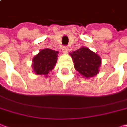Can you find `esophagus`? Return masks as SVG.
Listing matches in <instances>:
<instances>
[{
	"instance_id": "esophagus-1",
	"label": "esophagus",
	"mask_w": 127,
	"mask_h": 127,
	"mask_svg": "<svg viewBox=\"0 0 127 127\" xmlns=\"http://www.w3.org/2000/svg\"><path fill=\"white\" fill-rule=\"evenodd\" d=\"M62 51H63V53H67V51H68V48H67V46H63V47L62 48Z\"/></svg>"
}]
</instances>
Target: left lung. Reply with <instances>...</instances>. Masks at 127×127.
<instances>
[{"instance_id":"1","label":"left lung","mask_w":127,"mask_h":127,"mask_svg":"<svg viewBox=\"0 0 127 127\" xmlns=\"http://www.w3.org/2000/svg\"><path fill=\"white\" fill-rule=\"evenodd\" d=\"M76 70L86 78L93 77L98 73L101 58L88 48H81L71 53Z\"/></svg>"}]
</instances>
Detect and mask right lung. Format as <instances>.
<instances>
[{
  "instance_id": "right-lung-1",
  "label": "right lung",
  "mask_w": 127,
  "mask_h": 127,
  "mask_svg": "<svg viewBox=\"0 0 127 127\" xmlns=\"http://www.w3.org/2000/svg\"><path fill=\"white\" fill-rule=\"evenodd\" d=\"M57 51L49 48L41 50L32 60L34 71L37 75H48L57 61Z\"/></svg>"
}]
</instances>
